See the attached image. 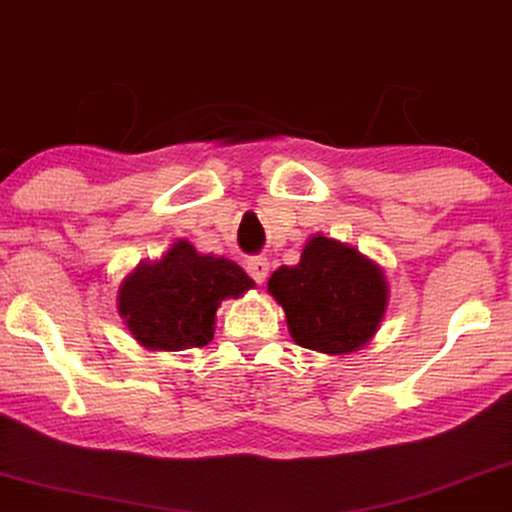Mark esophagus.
Segmentation results:
<instances>
[{"instance_id": "obj_1", "label": "esophagus", "mask_w": 512, "mask_h": 512, "mask_svg": "<svg viewBox=\"0 0 512 512\" xmlns=\"http://www.w3.org/2000/svg\"><path fill=\"white\" fill-rule=\"evenodd\" d=\"M248 273L253 276V280L264 282L266 276H269V262L264 257H253L248 259Z\"/></svg>"}]
</instances>
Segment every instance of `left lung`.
Returning a JSON list of instances; mask_svg holds the SVG:
<instances>
[{
  "label": "left lung",
  "instance_id": "obj_1",
  "mask_svg": "<svg viewBox=\"0 0 512 512\" xmlns=\"http://www.w3.org/2000/svg\"><path fill=\"white\" fill-rule=\"evenodd\" d=\"M287 315L296 345L324 354L361 349L384 319V273L358 250L326 236H312L296 266H280L269 280Z\"/></svg>",
  "mask_w": 512,
  "mask_h": 512
}]
</instances>
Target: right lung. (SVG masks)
<instances>
[{"label": "right lung", "instance_id": "right-lung-1", "mask_svg": "<svg viewBox=\"0 0 512 512\" xmlns=\"http://www.w3.org/2000/svg\"><path fill=\"white\" fill-rule=\"evenodd\" d=\"M255 282L239 264L197 255L177 241L156 264H140L119 287V315L140 345L149 349L204 347L216 331V308Z\"/></svg>", "mask_w": 512, "mask_h": 512}]
</instances>
